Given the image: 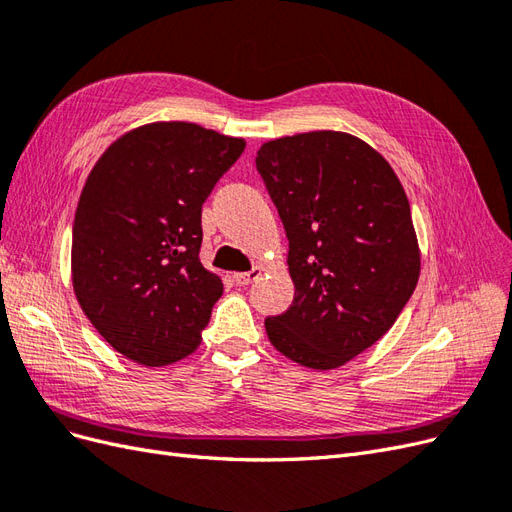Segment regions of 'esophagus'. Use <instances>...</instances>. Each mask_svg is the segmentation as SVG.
<instances>
[{
	"instance_id": "esophagus-1",
	"label": "esophagus",
	"mask_w": 512,
	"mask_h": 512,
	"mask_svg": "<svg viewBox=\"0 0 512 512\" xmlns=\"http://www.w3.org/2000/svg\"><path fill=\"white\" fill-rule=\"evenodd\" d=\"M262 275V267H254L252 271H243V273H235L232 275V280H235L239 286H247V284H252V282H256L258 277Z\"/></svg>"
}]
</instances>
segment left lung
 <instances>
[{"label": "left lung", "mask_w": 512, "mask_h": 512, "mask_svg": "<svg viewBox=\"0 0 512 512\" xmlns=\"http://www.w3.org/2000/svg\"><path fill=\"white\" fill-rule=\"evenodd\" d=\"M256 168L294 284L292 305L265 320L269 342L303 367H342L393 327L421 275L404 185L382 153L335 130L262 143Z\"/></svg>", "instance_id": "1"}]
</instances>
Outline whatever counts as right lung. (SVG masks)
Wrapping results in <instances>:
<instances>
[{"label":"right lung","instance_id":"obj_1","mask_svg":"<svg viewBox=\"0 0 512 512\" xmlns=\"http://www.w3.org/2000/svg\"><path fill=\"white\" fill-rule=\"evenodd\" d=\"M245 141L188 121H153L108 145L72 228V288L96 331L147 367L200 346L224 284L198 258L200 213Z\"/></svg>","mask_w":512,"mask_h":512}]
</instances>
